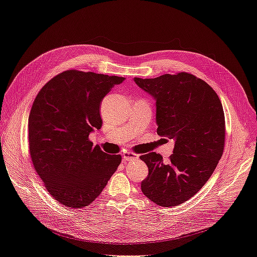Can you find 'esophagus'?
<instances>
[{
  "label": "esophagus",
  "mask_w": 257,
  "mask_h": 257,
  "mask_svg": "<svg viewBox=\"0 0 257 257\" xmlns=\"http://www.w3.org/2000/svg\"><path fill=\"white\" fill-rule=\"evenodd\" d=\"M138 155L133 154V152H124L123 154V160L124 161H131V160H137Z\"/></svg>",
  "instance_id": "esophagus-1"
}]
</instances>
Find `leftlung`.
<instances>
[{
	"mask_svg": "<svg viewBox=\"0 0 257 257\" xmlns=\"http://www.w3.org/2000/svg\"><path fill=\"white\" fill-rule=\"evenodd\" d=\"M134 82L156 100L157 133L175 142L169 163L156 152L141 157L149 170L142 191L158 205L182 204L202 188L223 156V106L207 83L186 72Z\"/></svg>",
	"mask_w": 257,
	"mask_h": 257,
	"instance_id": "1",
	"label": "left lung"
}]
</instances>
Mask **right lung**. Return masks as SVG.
<instances>
[{"instance_id": "obj_1", "label": "right lung", "mask_w": 257, "mask_h": 257, "mask_svg": "<svg viewBox=\"0 0 257 257\" xmlns=\"http://www.w3.org/2000/svg\"><path fill=\"white\" fill-rule=\"evenodd\" d=\"M125 78L68 70L48 81L28 121L34 169L51 196L72 209L89 205L121 163L88 136L100 130L101 101Z\"/></svg>"}]
</instances>
